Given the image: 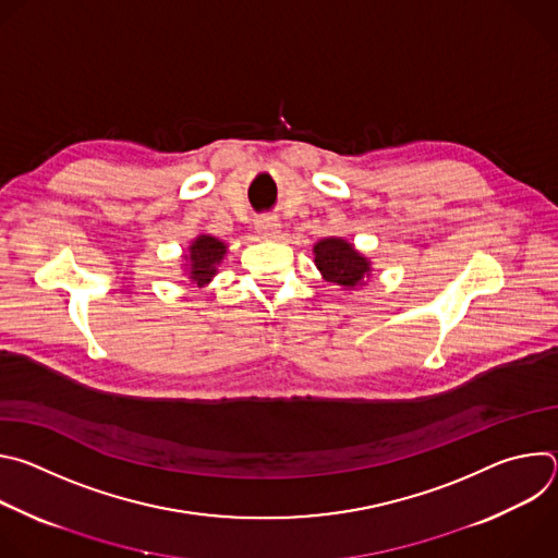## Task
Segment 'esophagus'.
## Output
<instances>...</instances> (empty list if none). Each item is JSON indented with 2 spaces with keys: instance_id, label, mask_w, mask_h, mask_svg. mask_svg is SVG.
Here are the masks:
<instances>
[{
  "instance_id": "esophagus-1",
  "label": "esophagus",
  "mask_w": 558,
  "mask_h": 558,
  "mask_svg": "<svg viewBox=\"0 0 558 558\" xmlns=\"http://www.w3.org/2000/svg\"><path fill=\"white\" fill-rule=\"evenodd\" d=\"M256 231L265 238V241H276L280 235V222L274 216H260L256 218Z\"/></svg>"
}]
</instances>
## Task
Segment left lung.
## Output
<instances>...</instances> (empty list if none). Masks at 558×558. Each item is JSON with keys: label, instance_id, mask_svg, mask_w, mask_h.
I'll list each match as a JSON object with an SVG mask.
<instances>
[{"label": "left lung", "instance_id": "left-lung-1", "mask_svg": "<svg viewBox=\"0 0 558 558\" xmlns=\"http://www.w3.org/2000/svg\"><path fill=\"white\" fill-rule=\"evenodd\" d=\"M315 267L327 282L342 287L344 291H355L368 282L373 276V263L357 252L349 241L338 235L323 238L313 245Z\"/></svg>", "mask_w": 558, "mask_h": 558}]
</instances>
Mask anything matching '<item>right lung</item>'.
<instances>
[{
  "label": "right lung",
  "instance_id": "right-lung-1",
  "mask_svg": "<svg viewBox=\"0 0 558 558\" xmlns=\"http://www.w3.org/2000/svg\"><path fill=\"white\" fill-rule=\"evenodd\" d=\"M227 256V243L211 233H198L183 254L181 269L187 274L190 282L196 287H205L218 274L222 258Z\"/></svg>",
  "mask_w": 558,
  "mask_h": 558
}]
</instances>
